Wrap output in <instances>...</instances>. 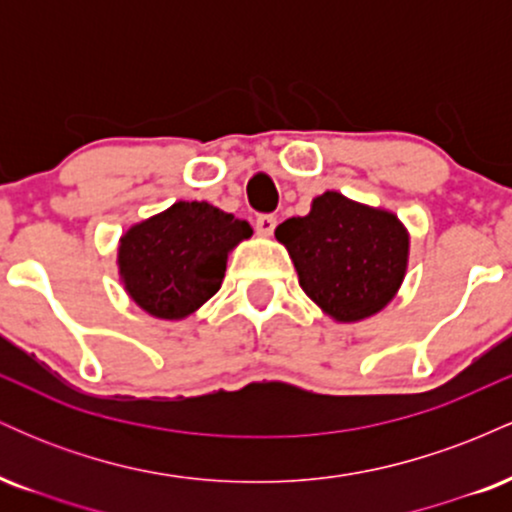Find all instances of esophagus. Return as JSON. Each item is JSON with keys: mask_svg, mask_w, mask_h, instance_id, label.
Masks as SVG:
<instances>
[{"mask_svg": "<svg viewBox=\"0 0 512 512\" xmlns=\"http://www.w3.org/2000/svg\"><path fill=\"white\" fill-rule=\"evenodd\" d=\"M276 228V216L274 214H260L255 219V231L260 233V236H272Z\"/></svg>", "mask_w": 512, "mask_h": 512, "instance_id": "esophagus-1", "label": "esophagus"}]
</instances>
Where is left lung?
I'll return each mask as SVG.
<instances>
[{"instance_id": "1", "label": "left lung", "mask_w": 512, "mask_h": 512, "mask_svg": "<svg viewBox=\"0 0 512 512\" xmlns=\"http://www.w3.org/2000/svg\"><path fill=\"white\" fill-rule=\"evenodd\" d=\"M303 291L339 322L375 315L407 272L409 236L395 214L351 202L339 192L313 199L308 216L279 223Z\"/></svg>"}]
</instances>
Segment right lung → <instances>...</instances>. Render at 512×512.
<instances>
[{
  "instance_id": "1",
  "label": "right lung",
  "mask_w": 512,
  "mask_h": 512,
  "mask_svg": "<svg viewBox=\"0 0 512 512\" xmlns=\"http://www.w3.org/2000/svg\"><path fill=\"white\" fill-rule=\"evenodd\" d=\"M250 236L248 221L207 202H175L122 236L120 276L139 308L180 320L219 291L228 252Z\"/></svg>"
}]
</instances>
